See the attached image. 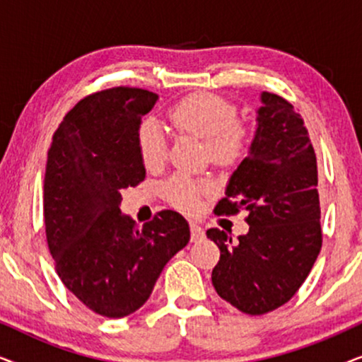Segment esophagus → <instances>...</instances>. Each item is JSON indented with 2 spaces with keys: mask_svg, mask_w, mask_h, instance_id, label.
Masks as SVG:
<instances>
[{
  "mask_svg": "<svg viewBox=\"0 0 362 362\" xmlns=\"http://www.w3.org/2000/svg\"><path fill=\"white\" fill-rule=\"evenodd\" d=\"M189 227H191V240L192 242H199L204 239V230H202L201 227L196 224V222H191Z\"/></svg>",
  "mask_w": 362,
  "mask_h": 362,
  "instance_id": "1",
  "label": "esophagus"
}]
</instances>
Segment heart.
<instances>
[{
    "label": "heart",
    "mask_w": 362,
    "mask_h": 362,
    "mask_svg": "<svg viewBox=\"0 0 362 362\" xmlns=\"http://www.w3.org/2000/svg\"><path fill=\"white\" fill-rule=\"evenodd\" d=\"M237 108L230 100L212 92H196L182 97L168 112V122L176 132L206 140L211 160L219 165L234 163L245 151L250 132L235 120ZM140 158L148 170H156L166 161L168 141L156 122L145 120L136 132ZM212 182L176 173L163 185V192L171 206L194 212L201 206V196L209 194Z\"/></svg>",
    "instance_id": "heart-1"
}]
</instances>
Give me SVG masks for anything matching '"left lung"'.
<instances>
[{
	"instance_id": "left-lung-1",
	"label": "left lung",
	"mask_w": 362,
	"mask_h": 362,
	"mask_svg": "<svg viewBox=\"0 0 362 362\" xmlns=\"http://www.w3.org/2000/svg\"><path fill=\"white\" fill-rule=\"evenodd\" d=\"M249 156L230 176L217 216L245 209L249 232L232 240L226 230L207 237L221 250L212 285L247 315H265L293 298L323 244L318 166L300 112L276 93H262Z\"/></svg>"
}]
</instances>
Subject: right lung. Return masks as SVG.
I'll list each match as a JSON object with an SVG mask.
<instances>
[{"mask_svg": "<svg viewBox=\"0 0 362 362\" xmlns=\"http://www.w3.org/2000/svg\"><path fill=\"white\" fill-rule=\"evenodd\" d=\"M156 93L112 87L78 100L52 135L44 176V226L66 288L93 313L123 318L150 298L165 265L189 242L180 212L143 226L120 212V189L145 180L136 132Z\"/></svg>", "mask_w": 362, "mask_h": 362, "instance_id": "obj_1", "label": "right lung"}]
</instances>
